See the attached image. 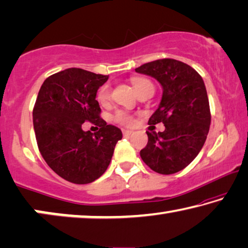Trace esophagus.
<instances>
[{
	"label": "esophagus",
	"instance_id": "34e87169",
	"mask_svg": "<svg viewBox=\"0 0 248 248\" xmlns=\"http://www.w3.org/2000/svg\"><path fill=\"white\" fill-rule=\"evenodd\" d=\"M133 134V131H130V130H124L123 131V135L124 136H130Z\"/></svg>",
	"mask_w": 248,
	"mask_h": 248
}]
</instances>
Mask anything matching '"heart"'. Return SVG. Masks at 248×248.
Wrapping results in <instances>:
<instances>
[{"label": "heart", "instance_id": "b5f03b06", "mask_svg": "<svg viewBox=\"0 0 248 248\" xmlns=\"http://www.w3.org/2000/svg\"><path fill=\"white\" fill-rule=\"evenodd\" d=\"M133 86H134L136 93H138L142 87H144L145 85H152V82L148 79H144V78H134L132 80ZM110 98V88L108 85H104L98 89L97 92V99L100 104H106L108 103ZM114 120H115L117 123L122 125H132L133 124V117L130 114L124 112V110H118L116 112L115 116H114Z\"/></svg>", "mask_w": 248, "mask_h": 248}]
</instances>
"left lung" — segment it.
Instances as JSON below:
<instances>
[{
	"instance_id": "1",
	"label": "left lung",
	"mask_w": 248,
	"mask_h": 248,
	"mask_svg": "<svg viewBox=\"0 0 248 248\" xmlns=\"http://www.w3.org/2000/svg\"><path fill=\"white\" fill-rule=\"evenodd\" d=\"M135 71L155 78L163 89L149 124L163 123L166 130L146 132L142 160L161 174L181 171L198 155L209 132L211 115L202 78L189 64L169 58L144 63Z\"/></svg>"
}]
</instances>
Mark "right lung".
<instances>
[{"label":"right lung","mask_w":248,"mask_h":248,"mask_svg":"<svg viewBox=\"0 0 248 248\" xmlns=\"http://www.w3.org/2000/svg\"><path fill=\"white\" fill-rule=\"evenodd\" d=\"M108 76L68 68L46 78L33 107L38 148L46 164L64 180L76 185L98 179L112 160L122 131L100 117L96 94ZM85 121L98 132L82 131Z\"/></svg>","instance_id":"1"}]
</instances>
